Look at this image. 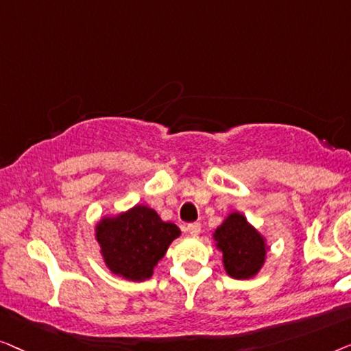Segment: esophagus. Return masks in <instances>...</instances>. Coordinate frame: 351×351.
<instances>
[{
    "instance_id": "34e87169",
    "label": "esophagus",
    "mask_w": 351,
    "mask_h": 351,
    "mask_svg": "<svg viewBox=\"0 0 351 351\" xmlns=\"http://www.w3.org/2000/svg\"><path fill=\"white\" fill-rule=\"evenodd\" d=\"M200 229H202L200 223H191V224H187V227H186V230L189 232L191 235H199Z\"/></svg>"
}]
</instances>
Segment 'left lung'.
I'll use <instances>...</instances> for the list:
<instances>
[{"mask_svg": "<svg viewBox=\"0 0 351 351\" xmlns=\"http://www.w3.org/2000/svg\"><path fill=\"white\" fill-rule=\"evenodd\" d=\"M218 248L223 251L224 269L234 278H251L259 272L265 259L264 239L245 216L232 213L215 232Z\"/></svg>", "mask_w": 351, "mask_h": 351, "instance_id": "8db88e82", "label": "left lung"}]
</instances>
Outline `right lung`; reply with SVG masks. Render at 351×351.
Instances as JSON below:
<instances>
[{"mask_svg": "<svg viewBox=\"0 0 351 351\" xmlns=\"http://www.w3.org/2000/svg\"><path fill=\"white\" fill-rule=\"evenodd\" d=\"M180 234L173 223H164L145 205L133 206L116 218L101 219L97 226V240L106 265L132 281L151 278L152 269Z\"/></svg>", "mask_w": 351, "mask_h": 351, "instance_id": "add662e5", "label": "right lung"}]
</instances>
